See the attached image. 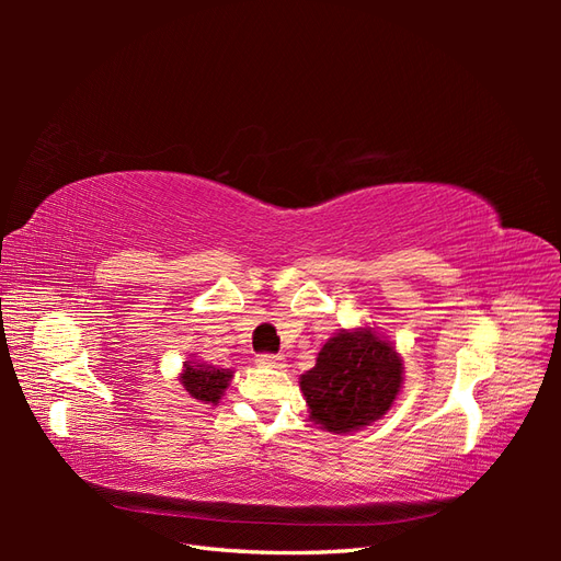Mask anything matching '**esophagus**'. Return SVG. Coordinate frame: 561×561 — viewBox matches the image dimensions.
I'll use <instances>...</instances> for the list:
<instances>
[{"instance_id":"34e87169","label":"esophagus","mask_w":561,"mask_h":561,"mask_svg":"<svg viewBox=\"0 0 561 561\" xmlns=\"http://www.w3.org/2000/svg\"><path fill=\"white\" fill-rule=\"evenodd\" d=\"M257 365L280 369V367H285V358H283L280 353H260V355H257Z\"/></svg>"}]
</instances>
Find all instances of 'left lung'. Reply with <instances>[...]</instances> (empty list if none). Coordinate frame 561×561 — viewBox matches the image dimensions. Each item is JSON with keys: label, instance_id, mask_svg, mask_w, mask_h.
Wrapping results in <instances>:
<instances>
[{"label": "left lung", "instance_id": "8db88e82", "mask_svg": "<svg viewBox=\"0 0 561 561\" xmlns=\"http://www.w3.org/2000/svg\"><path fill=\"white\" fill-rule=\"evenodd\" d=\"M400 383V355L369 330L332 336L299 381L311 419L332 433L358 431L383 416Z\"/></svg>", "mask_w": 561, "mask_h": 561}]
</instances>
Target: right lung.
<instances>
[{
  "mask_svg": "<svg viewBox=\"0 0 561 561\" xmlns=\"http://www.w3.org/2000/svg\"><path fill=\"white\" fill-rule=\"evenodd\" d=\"M229 381H231V371L217 369L213 365H186L182 371V386L186 393L206 404L210 402L217 404Z\"/></svg>",
  "mask_w": 561,
  "mask_h": 561,
  "instance_id": "add662e5",
  "label": "right lung"
}]
</instances>
